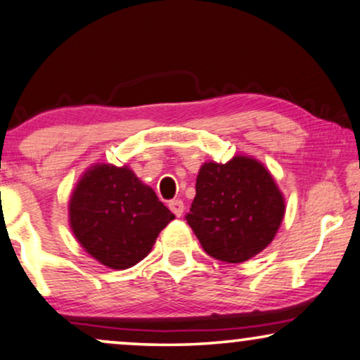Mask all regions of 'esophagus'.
Wrapping results in <instances>:
<instances>
[{
    "label": "esophagus",
    "mask_w": 360,
    "mask_h": 360,
    "mask_svg": "<svg viewBox=\"0 0 360 360\" xmlns=\"http://www.w3.org/2000/svg\"><path fill=\"white\" fill-rule=\"evenodd\" d=\"M168 207H170V210L176 217H181V214H184V202L181 200H172L170 203H168Z\"/></svg>",
    "instance_id": "1"
}]
</instances>
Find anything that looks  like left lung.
<instances>
[{
  "instance_id": "obj_1",
  "label": "left lung",
  "mask_w": 360,
  "mask_h": 360,
  "mask_svg": "<svg viewBox=\"0 0 360 360\" xmlns=\"http://www.w3.org/2000/svg\"><path fill=\"white\" fill-rule=\"evenodd\" d=\"M188 225L203 250L217 260L240 264L274 240L285 200L270 172L252 157L200 167Z\"/></svg>"
}]
</instances>
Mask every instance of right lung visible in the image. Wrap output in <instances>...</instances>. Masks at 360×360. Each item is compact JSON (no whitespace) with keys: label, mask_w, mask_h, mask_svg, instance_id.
Masks as SVG:
<instances>
[{"label":"right lung","mask_w":360,"mask_h":360,"mask_svg":"<svg viewBox=\"0 0 360 360\" xmlns=\"http://www.w3.org/2000/svg\"><path fill=\"white\" fill-rule=\"evenodd\" d=\"M70 227L93 259L130 269L152 250L175 219L130 168L96 163L83 173L68 205Z\"/></svg>","instance_id":"1"}]
</instances>
